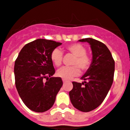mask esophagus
<instances>
[{"label":"esophagus","instance_id":"esophagus-1","mask_svg":"<svg viewBox=\"0 0 130 130\" xmlns=\"http://www.w3.org/2000/svg\"><path fill=\"white\" fill-rule=\"evenodd\" d=\"M62 81H63V83H65V82H67V80L65 79H62Z\"/></svg>","mask_w":130,"mask_h":130}]
</instances>
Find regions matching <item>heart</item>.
Returning a JSON list of instances; mask_svg holds the SVG:
<instances>
[{
    "instance_id": "obj_1",
    "label": "heart",
    "mask_w": 130,
    "mask_h": 130,
    "mask_svg": "<svg viewBox=\"0 0 130 130\" xmlns=\"http://www.w3.org/2000/svg\"><path fill=\"white\" fill-rule=\"evenodd\" d=\"M67 49L75 56L72 61L73 66L63 67L58 69L57 75L65 79H69L72 77L78 76L80 74V69L82 71H87L91 64V59L86 54L85 47L79 43H74L67 47ZM51 59L54 65L59 67L62 63L63 53L59 48H55L51 54Z\"/></svg>"
}]
</instances>
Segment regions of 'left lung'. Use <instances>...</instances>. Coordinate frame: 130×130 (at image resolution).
I'll use <instances>...</instances> for the list:
<instances>
[{"label":"left lung","mask_w":130,"mask_h":130,"mask_svg":"<svg viewBox=\"0 0 130 130\" xmlns=\"http://www.w3.org/2000/svg\"><path fill=\"white\" fill-rule=\"evenodd\" d=\"M90 45L92 59L89 68L81 77L82 83L72 82L69 92L72 105L77 110L88 112L103 103L111 87L115 71V61L106 45L93 38L78 40Z\"/></svg>","instance_id":"obj_1"}]
</instances>
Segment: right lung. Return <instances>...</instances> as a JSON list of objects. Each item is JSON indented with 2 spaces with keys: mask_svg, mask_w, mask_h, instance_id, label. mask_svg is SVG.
Instances as JSON below:
<instances>
[{
  "mask_svg": "<svg viewBox=\"0 0 130 130\" xmlns=\"http://www.w3.org/2000/svg\"><path fill=\"white\" fill-rule=\"evenodd\" d=\"M59 42L37 39L22 48L14 62L15 85L19 96L27 107L35 112L51 108L63 85L55 73L51 54ZM46 79V82L44 79Z\"/></svg>",
  "mask_w": 130,
  "mask_h": 130,
  "instance_id": "add662e5",
  "label": "right lung"
}]
</instances>
